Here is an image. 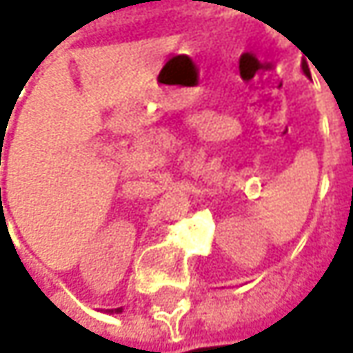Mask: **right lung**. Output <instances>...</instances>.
I'll use <instances>...</instances> for the list:
<instances>
[{
	"instance_id": "add662e5",
	"label": "right lung",
	"mask_w": 353,
	"mask_h": 353,
	"mask_svg": "<svg viewBox=\"0 0 353 353\" xmlns=\"http://www.w3.org/2000/svg\"><path fill=\"white\" fill-rule=\"evenodd\" d=\"M0 192H1V190H0Z\"/></svg>"
}]
</instances>
